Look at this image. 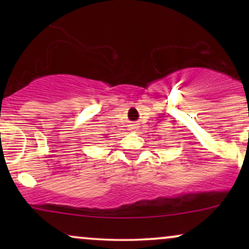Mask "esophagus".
<instances>
[{"mask_svg": "<svg viewBox=\"0 0 249 249\" xmlns=\"http://www.w3.org/2000/svg\"><path fill=\"white\" fill-rule=\"evenodd\" d=\"M132 128H134V127H132Z\"/></svg>", "mask_w": 249, "mask_h": 249, "instance_id": "obj_1", "label": "esophagus"}]
</instances>
